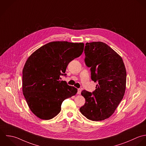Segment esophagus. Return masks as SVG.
<instances>
[{
  "label": "esophagus",
  "mask_w": 146,
  "mask_h": 146,
  "mask_svg": "<svg viewBox=\"0 0 146 146\" xmlns=\"http://www.w3.org/2000/svg\"><path fill=\"white\" fill-rule=\"evenodd\" d=\"M81 92H82V90H81V89H78V92H77V94H78V95H80Z\"/></svg>",
  "instance_id": "esophagus-1"
}]
</instances>
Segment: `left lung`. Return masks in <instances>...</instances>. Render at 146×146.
I'll list each match as a JSON object with an SVG mask.
<instances>
[{
    "label": "left lung",
    "instance_id": "8db88e82",
    "mask_svg": "<svg viewBox=\"0 0 146 146\" xmlns=\"http://www.w3.org/2000/svg\"><path fill=\"white\" fill-rule=\"evenodd\" d=\"M84 53L86 64L91 68V79L97 84L93 93L82 92L86 102L80 111L90 120L102 121L114 113L124 96L125 66L121 56L102 42H87Z\"/></svg>",
    "mask_w": 146,
    "mask_h": 146
}]
</instances>
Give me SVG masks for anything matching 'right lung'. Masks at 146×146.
<instances>
[{
  "label": "right lung",
  "instance_id": "1",
  "mask_svg": "<svg viewBox=\"0 0 146 146\" xmlns=\"http://www.w3.org/2000/svg\"><path fill=\"white\" fill-rule=\"evenodd\" d=\"M84 46L82 42H50L28 58L23 70V92L29 109L39 118L55 117L62 102L77 93V88L61 81L60 76L66 75L67 65L82 55Z\"/></svg>",
  "mask_w": 146,
  "mask_h": 146
}]
</instances>
